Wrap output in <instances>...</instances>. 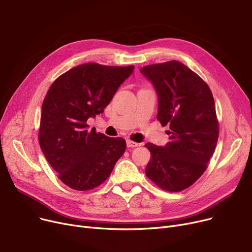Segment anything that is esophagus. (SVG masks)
Here are the masks:
<instances>
[{"label": "esophagus", "mask_w": 252, "mask_h": 252, "mask_svg": "<svg viewBox=\"0 0 252 252\" xmlns=\"http://www.w3.org/2000/svg\"><path fill=\"white\" fill-rule=\"evenodd\" d=\"M126 146L128 148H135L139 146V143H136L134 141H130V140H126Z\"/></svg>", "instance_id": "1"}]
</instances>
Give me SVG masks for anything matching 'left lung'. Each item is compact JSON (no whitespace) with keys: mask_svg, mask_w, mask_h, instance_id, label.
Returning <instances> with one entry per match:
<instances>
[{"mask_svg":"<svg viewBox=\"0 0 252 252\" xmlns=\"http://www.w3.org/2000/svg\"><path fill=\"white\" fill-rule=\"evenodd\" d=\"M141 73L158 97L156 118L168 126L165 146L147 143L151 158L147 177L158 187L180 192L199 179L213 156L219 138L215 100L207 84L182 62L147 65Z\"/></svg>","mask_w":252,"mask_h":252,"instance_id":"1","label":"left lung"}]
</instances>
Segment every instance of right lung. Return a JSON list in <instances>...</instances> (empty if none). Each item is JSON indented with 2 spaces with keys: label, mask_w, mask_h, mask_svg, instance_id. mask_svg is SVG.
<instances>
[{
  "label": "right lung",
  "mask_w": 252,
  "mask_h": 252,
  "mask_svg": "<svg viewBox=\"0 0 252 252\" xmlns=\"http://www.w3.org/2000/svg\"><path fill=\"white\" fill-rule=\"evenodd\" d=\"M134 66L78 65L60 75L42 105L39 146L59 179L71 189H94L108 179L126 151L123 138L89 129L87 121L102 113Z\"/></svg>",
  "instance_id": "right-lung-1"
}]
</instances>
